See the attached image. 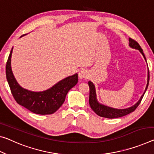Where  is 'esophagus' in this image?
Returning a JSON list of instances; mask_svg holds the SVG:
<instances>
[{"instance_id": "obj_1", "label": "esophagus", "mask_w": 154, "mask_h": 154, "mask_svg": "<svg viewBox=\"0 0 154 154\" xmlns=\"http://www.w3.org/2000/svg\"><path fill=\"white\" fill-rule=\"evenodd\" d=\"M88 72L86 70H80L79 72V78L80 79H85V78H88Z\"/></svg>"}]
</instances>
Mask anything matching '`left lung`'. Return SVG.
Returning <instances> with one entry per match:
<instances>
[{
	"label": "left lung",
	"mask_w": 154,
	"mask_h": 154,
	"mask_svg": "<svg viewBox=\"0 0 154 154\" xmlns=\"http://www.w3.org/2000/svg\"><path fill=\"white\" fill-rule=\"evenodd\" d=\"M129 46H130L131 48H134V49H137L140 51V53L143 55L145 62H147V60H146L145 56L143 52L142 48H141L140 45H138V43L137 42H136L135 40H134L130 38H129ZM149 69H148L147 83V86H146V88H145V92H144V93L143 94L142 96L140 97V99L138 100L137 103L134 104V106L130 107V108H125V109H116V108H111V107L107 106L106 105H103L102 103H100L97 99L96 89H95L94 85L92 82L89 81L88 82V86L90 88L89 104L90 106V108H92V110H93L95 113L97 114V115H99L101 117H104V118L116 119V118H119V117L125 116L127 114H129L130 113H131V112H132L135 110L136 108L138 106V105L140 104L141 100H142L144 94H145L146 90L147 89V87L149 85Z\"/></svg>",
	"instance_id": "obj_1"
}]
</instances>
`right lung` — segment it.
<instances>
[{"instance_id":"right-lung-1","label":"right lung","mask_w":154,"mask_h":154,"mask_svg":"<svg viewBox=\"0 0 154 154\" xmlns=\"http://www.w3.org/2000/svg\"><path fill=\"white\" fill-rule=\"evenodd\" d=\"M12 51L13 48L7 62L6 77L14 98L19 105L33 113L42 115L54 113L64 103L68 91L77 84V73L64 78L49 89L42 92H34L24 89L18 84L12 72L11 66Z\"/></svg>"}]
</instances>
